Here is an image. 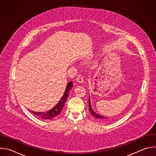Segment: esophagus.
I'll use <instances>...</instances> for the list:
<instances>
[{
	"instance_id": "obj_1",
	"label": "esophagus",
	"mask_w": 156,
	"mask_h": 156,
	"mask_svg": "<svg viewBox=\"0 0 156 156\" xmlns=\"http://www.w3.org/2000/svg\"><path fill=\"white\" fill-rule=\"evenodd\" d=\"M76 81L80 83H82L83 81H84V80H83V76L81 75H79L78 76V77L76 78Z\"/></svg>"
}]
</instances>
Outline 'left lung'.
<instances>
[{
    "instance_id": "1",
    "label": "left lung",
    "mask_w": 156,
    "mask_h": 156,
    "mask_svg": "<svg viewBox=\"0 0 156 156\" xmlns=\"http://www.w3.org/2000/svg\"><path fill=\"white\" fill-rule=\"evenodd\" d=\"M89 108H90V112L91 114L93 115V116H94L95 118H97L102 121H105V119H107L106 118H105L103 116H101L98 114H96L95 112H94V111L93 110L92 108H91V104H90V101L89 100Z\"/></svg>"
}]
</instances>
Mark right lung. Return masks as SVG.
Here are the masks:
<instances>
[{"label": "right lung", "instance_id": "add662e5", "mask_svg": "<svg viewBox=\"0 0 156 156\" xmlns=\"http://www.w3.org/2000/svg\"><path fill=\"white\" fill-rule=\"evenodd\" d=\"M72 86H73V82H72V81L69 82L67 84V85H66L65 93L63 95V96L62 97L60 101L57 103V104L54 107H53L52 109L49 110L48 112H34V111H31V110L30 111L35 115H36L37 117H39L42 119L49 120V119H52L54 118L55 117L57 116L61 112L62 109L63 108V105L66 101V99H67V98H68L69 91L71 90Z\"/></svg>", "mask_w": 156, "mask_h": 156}]
</instances>
